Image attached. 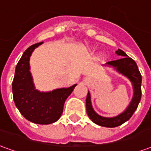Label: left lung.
Masks as SVG:
<instances>
[{
    "label": "left lung",
    "mask_w": 151,
    "mask_h": 151,
    "mask_svg": "<svg viewBox=\"0 0 151 151\" xmlns=\"http://www.w3.org/2000/svg\"><path fill=\"white\" fill-rule=\"evenodd\" d=\"M117 55L122 56L120 59L111 60L107 63L108 65L113 66L115 69L123 75L126 76L133 83V97L132 101L130 103L129 106L127 108L123 113L120 114L119 116L115 117H103L96 113L94 109L92 108L91 102V95L88 92L86 100V112L90 119L98 125L108 128H114L122 124L127 120H129L133 116L134 111H136L137 106L139 104V102L142 97V75L140 73L138 67L137 65L136 62L132 58L127 55L126 53L122 50L118 49L116 52Z\"/></svg>",
    "instance_id": "left-lung-1"
}]
</instances>
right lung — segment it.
Returning a JSON list of instances; mask_svg holds the SVG:
<instances>
[{"mask_svg": "<svg viewBox=\"0 0 151 151\" xmlns=\"http://www.w3.org/2000/svg\"><path fill=\"white\" fill-rule=\"evenodd\" d=\"M42 43L31 45L22 54L16 66L12 89L15 105L27 120L40 124H49L59 120L66 99L77 84L51 92H40L35 89L29 60L35 48Z\"/></svg>", "mask_w": 151, "mask_h": 151, "instance_id": "add662e5", "label": "right lung"}]
</instances>
